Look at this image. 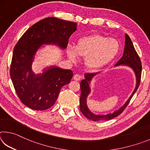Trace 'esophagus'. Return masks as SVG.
Listing matches in <instances>:
<instances>
[{
  "mask_svg": "<svg viewBox=\"0 0 150 150\" xmlns=\"http://www.w3.org/2000/svg\"><path fill=\"white\" fill-rule=\"evenodd\" d=\"M81 76L79 74H75L74 75V77H73V79L75 80V81H80L81 79Z\"/></svg>",
  "mask_w": 150,
  "mask_h": 150,
  "instance_id": "34e87169",
  "label": "esophagus"
}]
</instances>
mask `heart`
Instances as JSON below:
<instances>
[{
    "instance_id": "heart-1",
    "label": "heart",
    "mask_w": 150,
    "mask_h": 150,
    "mask_svg": "<svg viewBox=\"0 0 150 150\" xmlns=\"http://www.w3.org/2000/svg\"><path fill=\"white\" fill-rule=\"evenodd\" d=\"M120 45L117 40L103 35H92L80 38L75 47L69 45L67 54L72 62L78 56L85 58V64L91 69H98L111 62L117 55Z\"/></svg>"
}]
</instances>
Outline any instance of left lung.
Returning <instances> with one entry per match:
<instances>
[{"label":"left lung","instance_id":"obj_1","mask_svg":"<svg viewBox=\"0 0 150 150\" xmlns=\"http://www.w3.org/2000/svg\"><path fill=\"white\" fill-rule=\"evenodd\" d=\"M120 65L129 66V67L133 69L136 75V88L132 94L130 96V98H128V100L126 101V103L120 108H119L118 110L114 112L113 113L108 114V115H96L95 114L92 113L87 107V98L88 94L91 92L89 87L90 81L92 79V78L94 76L96 75L97 73H86L85 75V79L82 80V81L80 83L81 93L79 100L80 110L86 118H87L88 119L93 121H105L111 120V119L116 117V116L120 115L124 111V109L126 108L129 103H130L131 98H132L134 93L138 90V88L139 87V83H140L141 80L142 63L140 59H139V55L137 54L135 48L134 47L132 42L131 41L130 38L128 36V34L125 35V46H124L123 55L120 58V59L116 63L115 67Z\"/></svg>","mask_w":150,"mask_h":150}]
</instances>
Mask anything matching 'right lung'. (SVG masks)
I'll return each instance as SVG.
<instances>
[{"label": "right lung", "instance_id": "1", "mask_svg": "<svg viewBox=\"0 0 150 150\" xmlns=\"http://www.w3.org/2000/svg\"><path fill=\"white\" fill-rule=\"evenodd\" d=\"M77 30V23L54 17L36 22L26 30L15 45L11 77L21 102L30 108L44 110L54 105L63 85L69 84L73 71L52 66L41 75L32 71L34 55L43 44H56L65 49Z\"/></svg>", "mask_w": 150, "mask_h": 150}]
</instances>
